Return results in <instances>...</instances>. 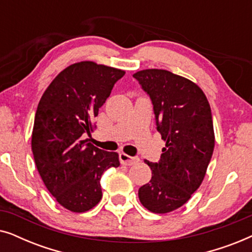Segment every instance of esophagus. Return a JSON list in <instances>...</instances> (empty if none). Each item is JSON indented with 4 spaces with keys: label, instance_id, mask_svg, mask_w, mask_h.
<instances>
[{
    "label": "esophagus",
    "instance_id": "esophagus-1",
    "mask_svg": "<svg viewBox=\"0 0 252 252\" xmlns=\"http://www.w3.org/2000/svg\"><path fill=\"white\" fill-rule=\"evenodd\" d=\"M119 159H120V163L123 165H127V166H129V165H134L140 161V159L137 157L128 156V155H126L125 153H122L119 155Z\"/></svg>",
    "mask_w": 252,
    "mask_h": 252
}]
</instances>
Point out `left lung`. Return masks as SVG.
<instances>
[{"mask_svg":"<svg viewBox=\"0 0 252 252\" xmlns=\"http://www.w3.org/2000/svg\"><path fill=\"white\" fill-rule=\"evenodd\" d=\"M133 77L149 94L166 142L158 163L144 160L153 175L139 198L149 211L167 213L187 203L205 177L215 148L211 108L202 89L181 75L148 68Z\"/></svg>","mask_w":252,"mask_h":252,"instance_id":"8db88e82","label":"left lung"}]
</instances>
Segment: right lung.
Wrapping results in <instances>:
<instances>
[{"mask_svg":"<svg viewBox=\"0 0 252 252\" xmlns=\"http://www.w3.org/2000/svg\"><path fill=\"white\" fill-rule=\"evenodd\" d=\"M125 71L84 61L64 68L44 91L32 132L34 160L44 186L72 212H86L102 198L103 172L119 166L117 153L98 149L84 134Z\"/></svg>","mask_w":252,"mask_h":252,"instance_id":"1","label":"right lung"}]
</instances>
